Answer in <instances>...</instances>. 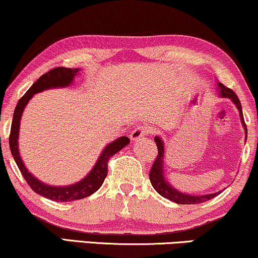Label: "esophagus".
<instances>
[{"instance_id": "esophagus-1", "label": "esophagus", "mask_w": 258, "mask_h": 258, "mask_svg": "<svg viewBox=\"0 0 258 258\" xmlns=\"http://www.w3.org/2000/svg\"><path fill=\"white\" fill-rule=\"evenodd\" d=\"M147 133H150V127H147V126H144V125H138L137 127L132 131L130 138H131V140L137 141V140H139L140 138L146 136Z\"/></svg>"}]
</instances>
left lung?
Wrapping results in <instances>:
<instances>
[{"instance_id":"8db88e82","label":"left lung","mask_w":258,"mask_h":258,"mask_svg":"<svg viewBox=\"0 0 258 258\" xmlns=\"http://www.w3.org/2000/svg\"><path fill=\"white\" fill-rule=\"evenodd\" d=\"M217 88H219V91H220V97L229 98V99H231V101L236 105L237 110L239 112V117H241L242 125L243 127H244L245 134H246L248 132H246V125L244 122V118H243L242 105H241V101L238 99V97L236 96V93H235L231 89L224 86L222 83H219V84H217ZM154 141L157 143L158 155L157 158H155L154 164L152 165V168L150 172V180H151L152 186H153L154 189L157 190L161 197L168 199V200L175 203H179V205H198V203H202L208 200H212L213 198H215L219 194H221V191L222 190L216 191V193H213V194L190 195V194L181 193V191L172 187V184H170L168 181H166L165 175H164V143H162V140L159 137H155Z\"/></svg>"}]
</instances>
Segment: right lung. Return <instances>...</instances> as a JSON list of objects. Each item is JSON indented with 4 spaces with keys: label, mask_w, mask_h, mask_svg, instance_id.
<instances>
[{
    "label": "right lung",
    "mask_w": 258,
    "mask_h": 258,
    "mask_svg": "<svg viewBox=\"0 0 258 258\" xmlns=\"http://www.w3.org/2000/svg\"><path fill=\"white\" fill-rule=\"evenodd\" d=\"M79 72V69H69V68H55L49 72H46L41 76L36 83L31 85V88L24 93V96L21 98L17 103L15 111H14V117L12 122V128H10L9 136V146L12 151V155L14 157L17 167L21 170L24 180L30 186V188L35 193H37L42 197H44L49 200L57 202H70L75 200H81V199L88 198L92 195L94 191L99 189L103 184L105 177L107 175V164L112 155L118 153L121 148H124L126 145H128L130 139L127 137H120L115 139L113 143L108 144L106 147L101 152L99 159L96 162V165L92 168L88 175L79 182L71 184V186L65 187H55L49 186L41 182L36 179L29 170L25 168V166L22 161L20 152H19V131L21 124V117L23 113L24 107L27 106L29 100L32 96L37 92H42L48 89L55 88H65L69 86L74 81L75 76Z\"/></svg>",
    "instance_id": "obj_1"
}]
</instances>
